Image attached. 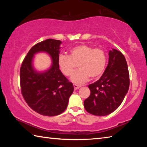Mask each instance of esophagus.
Listing matches in <instances>:
<instances>
[{
    "label": "esophagus",
    "mask_w": 147,
    "mask_h": 147,
    "mask_svg": "<svg viewBox=\"0 0 147 147\" xmlns=\"http://www.w3.org/2000/svg\"><path fill=\"white\" fill-rule=\"evenodd\" d=\"M73 86H74V89H75V90L79 89L80 88H81V86L76 85V84H73Z\"/></svg>",
    "instance_id": "1"
}]
</instances>
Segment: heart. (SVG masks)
<instances>
[{"instance_id":"b5f03b06","label":"heart","mask_w":147,"mask_h":147,"mask_svg":"<svg viewBox=\"0 0 147 147\" xmlns=\"http://www.w3.org/2000/svg\"><path fill=\"white\" fill-rule=\"evenodd\" d=\"M107 57L101 48H93L88 45H79L71 49L68 56L61 54L58 59L59 68L65 76H71L78 64L79 69L71 77L74 83L86 82L89 77L98 78L105 70Z\"/></svg>"}]
</instances>
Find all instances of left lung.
<instances>
[{
  "mask_svg": "<svg viewBox=\"0 0 147 147\" xmlns=\"http://www.w3.org/2000/svg\"><path fill=\"white\" fill-rule=\"evenodd\" d=\"M129 86L130 76L124 55L116 49L109 51L104 73L98 80L88 86L91 94L84 100V108L94 115L110 114L121 105Z\"/></svg>",
  "mask_w": 147,
  "mask_h": 147,
  "instance_id": "left-lung-1",
  "label": "left lung"
}]
</instances>
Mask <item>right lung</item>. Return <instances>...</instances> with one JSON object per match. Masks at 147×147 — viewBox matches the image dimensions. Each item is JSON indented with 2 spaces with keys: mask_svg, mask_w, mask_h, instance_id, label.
Instances as JSON below:
<instances>
[{
  "mask_svg": "<svg viewBox=\"0 0 147 147\" xmlns=\"http://www.w3.org/2000/svg\"><path fill=\"white\" fill-rule=\"evenodd\" d=\"M61 41L48 39L33 46L24 58L20 69V85L27 104L36 112L45 116L63 113L74 91L70 82L59 69L58 59ZM45 51L51 56L53 65L49 70L38 73L32 66L35 53Z\"/></svg>",
  "mask_w": 147,
  "mask_h": 147,
  "instance_id": "obj_1",
  "label": "right lung"
}]
</instances>
